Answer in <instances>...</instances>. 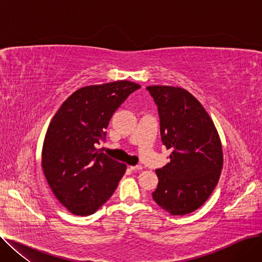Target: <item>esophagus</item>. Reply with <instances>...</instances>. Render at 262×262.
Returning a JSON list of instances; mask_svg holds the SVG:
<instances>
[{
    "instance_id": "obj_1",
    "label": "esophagus",
    "mask_w": 262,
    "mask_h": 262,
    "mask_svg": "<svg viewBox=\"0 0 262 262\" xmlns=\"http://www.w3.org/2000/svg\"><path fill=\"white\" fill-rule=\"evenodd\" d=\"M129 168H130L132 171H140V170H142L141 166H130Z\"/></svg>"
}]
</instances>
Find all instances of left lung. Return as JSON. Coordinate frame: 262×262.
I'll list each match as a JSON object with an SVG mask.
<instances>
[{
    "label": "left lung",
    "instance_id": "1",
    "mask_svg": "<svg viewBox=\"0 0 262 262\" xmlns=\"http://www.w3.org/2000/svg\"><path fill=\"white\" fill-rule=\"evenodd\" d=\"M159 115L161 142L172 149L157 169L153 200L172 215L193 212L217 185L223 153L214 124L201 103L180 87L148 86Z\"/></svg>",
    "mask_w": 262,
    "mask_h": 262
}]
</instances>
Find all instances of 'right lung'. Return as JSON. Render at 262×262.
Instances as JSON below:
<instances>
[{"label": "right lung", "mask_w": 262, "mask_h": 262, "mask_svg": "<svg viewBox=\"0 0 262 262\" xmlns=\"http://www.w3.org/2000/svg\"><path fill=\"white\" fill-rule=\"evenodd\" d=\"M141 88L128 80L82 87L52 119L42 148V169L54 195L76 215L94 213L113 195L126 166L98 152L110 119Z\"/></svg>", "instance_id": "add662e5"}]
</instances>
